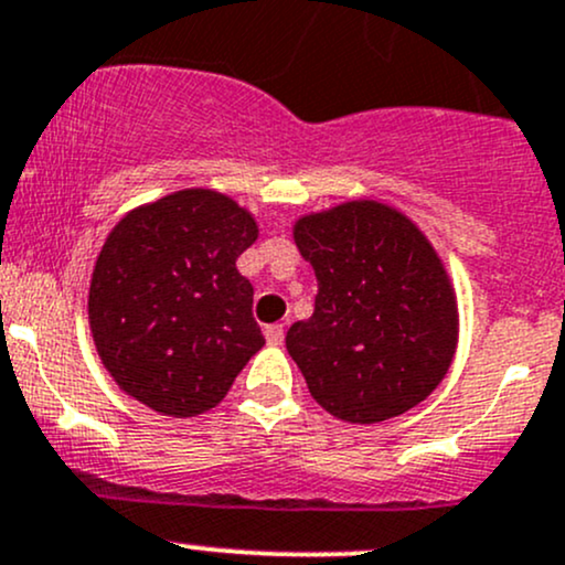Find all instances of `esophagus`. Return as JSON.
Returning a JSON list of instances; mask_svg holds the SVG:
<instances>
[{"instance_id":"obj_1","label":"esophagus","mask_w":565,"mask_h":565,"mask_svg":"<svg viewBox=\"0 0 565 565\" xmlns=\"http://www.w3.org/2000/svg\"><path fill=\"white\" fill-rule=\"evenodd\" d=\"M265 340H268V345H281L284 343V327L281 324L265 327Z\"/></svg>"}]
</instances>
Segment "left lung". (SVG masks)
<instances>
[{"mask_svg":"<svg viewBox=\"0 0 565 565\" xmlns=\"http://www.w3.org/2000/svg\"><path fill=\"white\" fill-rule=\"evenodd\" d=\"M295 244L319 284L287 351L308 392L345 424L413 411L443 383L458 345L454 278L426 233L373 198L297 216Z\"/></svg>","mask_w":565,"mask_h":565,"instance_id":"obj_1","label":"left lung"}]
</instances>
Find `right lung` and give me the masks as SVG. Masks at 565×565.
Masks as SVG:
<instances>
[{"label":"right lung","mask_w":565,"mask_h":565,"mask_svg":"<svg viewBox=\"0 0 565 565\" xmlns=\"http://www.w3.org/2000/svg\"><path fill=\"white\" fill-rule=\"evenodd\" d=\"M257 220L225 192L188 188L141 203L104 241L88 319L102 364L150 411L195 418L265 345L254 287L235 268Z\"/></svg>","instance_id":"obj_1"}]
</instances>
